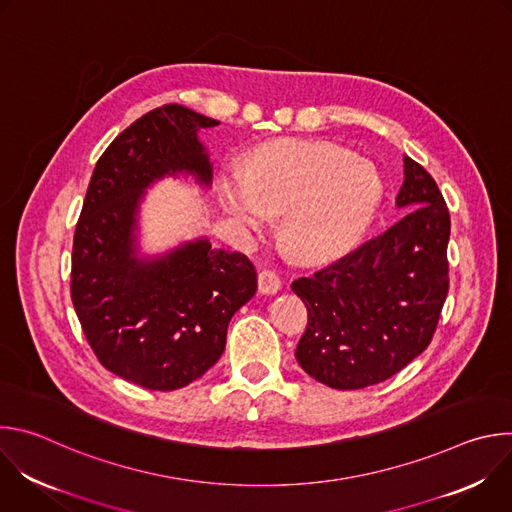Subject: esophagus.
<instances>
[{"label":"esophagus","mask_w":512,"mask_h":512,"mask_svg":"<svg viewBox=\"0 0 512 512\" xmlns=\"http://www.w3.org/2000/svg\"><path fill=\"white\" fill-rule=\"evenodd\" d=\"M257 281H259L261 294H275V291L281 287V277L273 269H267V267L259 269Z\"/></svg>","instance_id":"1"}]
</instances>
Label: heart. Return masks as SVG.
I'll list each match as a JSON object with an SVG mask.
<instances>
[{"instance_id":"heart-1","label":"heart","mask_w":512,"mask_h":512,"mask_svg":"<svg viewBox=\"0 0 512 512\" xmlns=\"http://www.w3.org/2000/svg\"><path fill=\"white\" fill-rule=\"evenodd\" d=\"M381 176L367 160L318 141H275L245 170L221 176L218 194L233 221L265 231L283 212V237L300 257L326 261L348 251L369 227Z\"/></svg>"}]
</instances>
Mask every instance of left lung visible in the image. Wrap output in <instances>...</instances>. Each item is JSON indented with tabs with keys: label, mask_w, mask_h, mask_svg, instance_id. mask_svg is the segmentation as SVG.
<instances>
[{
	"label": "left lung",
	"mask_w": 512,
	"mask_h": 512,
	"mask_svg": "<svg viewBox=\"0 0 512 512\" xmlns=\"http://www.w3.org/2000/svg\"><path fill=\"white\" fill-rule=\"evenodd\" d=\"M397 206L409 212L385 233L291 283L308 308L296 358L326 387L387 381L429 346L440 322L450 289V212L411 158Z\"/></svg>",
	"instance_id": "8db88e82"
}]
</instances>
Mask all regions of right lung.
<instances>
[{
	"label": "right lung",
	"mask_w": 512,
	"mask_h": 512,
	"mask_svg": "<svg viewBox=\"0 0 512 512\" xmlns=\"http://www.w3.org/2000/svg\"><path fill=\"white\" fill-rule=\"evenodd\" d=\"M218 121L182 105L145 113L99 158L72 241L70 298L107 371L152 391H174L221 358L233 314L257 291L247 255L186 243L156 261L133 249L143 190L188 172L210 184L198 129Z\"/></svg>",
	"instance_id": "right-lung-1"
}]
</instances>
